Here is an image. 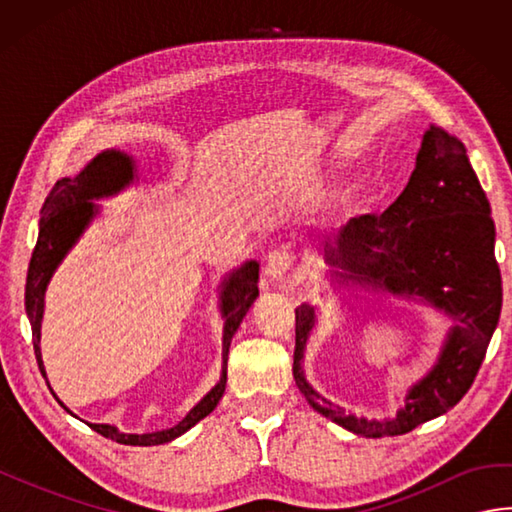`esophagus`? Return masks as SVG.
<instances>
[{"label": "esophagus", "mask_w": 512, "mask_h": 512, "mask_svg": "<svg viewBox=\"0 0 512 512\" xmlns=\"http://www.w3.org/2000/svg\"><path fill=\"white\" fill-rule=\"evenodd\" d=\"M295 264V253L288 246H279L275 248L273 253L268 255V262H266V277L270 281H284L286 273Z\"/></svg>", "instance_id": "obj_1"}]
</instances>
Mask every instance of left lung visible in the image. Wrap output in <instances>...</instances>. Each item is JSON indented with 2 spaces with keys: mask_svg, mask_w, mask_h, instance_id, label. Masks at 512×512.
<instances>
[{
  "mask_svg": "<svg viewBox=\"0 0 512 512\" xmlns=\"http://www.w3.org/2000/svg\"><path fill=\"white\" fill-rule=\"evenodd\" d=\"M325 262L341 268L336 275L345 281L420 297L455 325L438 363L409 389L396 418L367 420L347 416L306 380L301 361L317 314L303 303L295 310L292 376L312 409L358 436L383 438L409 433L458 405L480 372L502 312L491 204L460 140L431 125L405 191L383 215L352 217L325 244Z\"/></svg>",
  "mask_w": 512,
  "mask_h": 512,
  "instance_id": "left-lung-1",
  "label": "left lung"
}]
</instances>
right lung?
<instances>
[{"mask_svg": "<svg viewBox=\"0 0 512 512\" xmlns=\"http://www.w3.org/2000/svg\"><path fill=\"white\" fill-rule=\"evenodd\" d=\"M132 180H134V160L127 154H123V151L107 149V151H101L96 158H92L74 178L57 180V184H54L52 191L48 193L46 202L41 206L39 237H37L35 250H32L28 277H26V314L32 325V345H35V356H37L43 378H46V369H43V361H41L39 339H41L43 295H46L50 277L54 275L57 266L63 262V257L68 255V250L76 244V239L81 237L85 226H88L92 222V217L99 213V206H96L92 200L114 195L121 189H125ZM257 281H259L257 262H246L242 268H237L235 273L228 275V279H224L222 297H220L222 317H224V343H222L224 367H222L220 383H217L209 394H206L198 405H195L187 416L182 418V422H178L176 427L171 429L143 433V436H138V433H123L116 427H112V424L88 422V427H92L96 433H101L103 438H110L114 442L132 444V447H151V444L171 442L173 438L182 436L184 431H189L193 424H198L202 418L209 416V413L217 407V402H220L226 389L228 347H231V339L237 332L239 323H242L248 308L253 306V301L259 295Z\"/></svg>", "mask_w": 512, "mask_h": 512, "instance_id": "1", "label": "right lung"}]
</instances>
